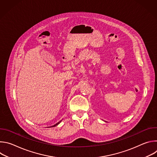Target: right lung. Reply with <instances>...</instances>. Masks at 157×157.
Returning <instances> with one entry per match:
<instances>
[{
    "label": "right lung",
    "instance_id": "1",
    "mask_svg": "<svg viewBox=\"0 0 157 157\" xmlns=\"http://www.w3.org/2000/svg\"><path fill=\"white\" fill-rule=\"evenodd\" d=\"M61 121H59V122H58V123H57V124H55V125H53V126H51V127H55V126H56V125H58V124H59V123H60V122H61Z\"/></svg>",
    "mask_w": 157,
    "mask_h": 157
}]
</instances>
